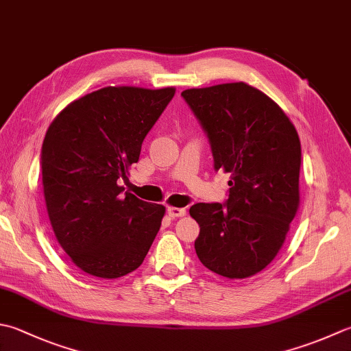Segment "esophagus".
<instances>
[{"label":"esophagus","instance_id":"esophagus-1","mask_svg":"<svg viewBox=\"0 0 351 351\" xmlns=\"http://www.w3.org/2000/svg\"><path fill=\"white\" fill-rule=\"evenodd\" d=\"M167 213H169V216L170 217H182V216H185V208H176V207H169L167 208Z\"/></svg>","mask_w":351,"mask_h":351}]
</instances>
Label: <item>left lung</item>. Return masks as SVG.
Wrapping results in <instances>:
<instances>
[{"instance_id":"left-lung-1","label":"left lung","mask_w":351,"mask_h":351,"mask_svg":"<svg viewBox=\"0 0 351 351\" xmlns=\"http://www.w3.org/2000/svg\"><path fill=\"white\" fill-rule=\"evenodd\" d=\"M207 135L215 170L230 173L228 199L191 205L195 250L207 269L246 278L277 256L300 204L301 144L287 115L243 82L185 89Z\"/></svg>"}]
</instances>
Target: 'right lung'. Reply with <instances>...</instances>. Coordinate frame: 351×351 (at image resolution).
I'll return each mask as SVG.
<instances>
[{"mask_svg":"<svg viewBox=\"0 0 351 351\" xmlns=\"http://www.w3.org/2000/svg\"><path fill=\"white\" fill-rule=\"evenodd\" d=\"M175 88L108 86L74 100L48 128L40 152L54 234L89 276L119 278L138 267L166 208L123 193L120 180Z\"/></svg>","mask_w":351,"mask_h":351,"instance_id":"1","label":"right lung"}]
</instances>
